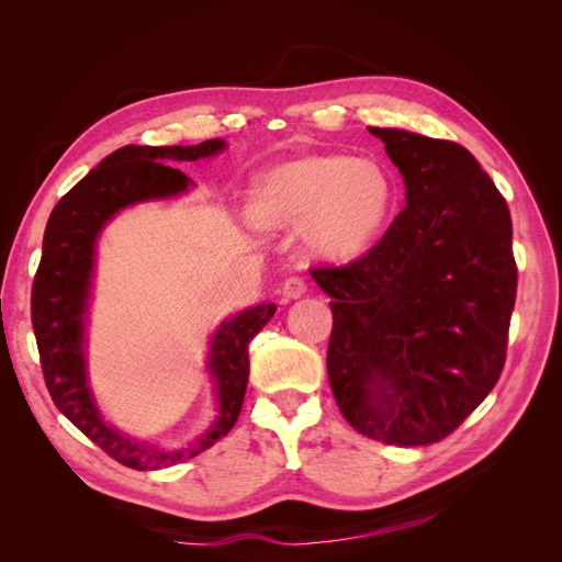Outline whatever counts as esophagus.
<instances>
[{"instance_id": "obj_1", "label": "esophagus", "mask_w": 562, "mask_h": 562, "mask_svg": "<svg viewBox=\"0 0 562 562\" xmlns=\"http://www.w3.org/2000/svg\"><path fill=\"white\" fill-rule=\"evenodd\" d=\"M281 293L288 300H297V297L307 293V281H304L302 277H288L281 285Z\"/></svg>"}]
</instances>
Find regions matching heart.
<instances>
[{
  "mask_svg": "<svg viewBox=\"0 0 562 562\" xmlns=\"http://www.w3.org/2000/svg\"><path fill=\"white\" fill-rule=\"evenodd\" d=\"M394 206L396 180L382 161L307 155L262 176L250 211L260 227H304L321 258L351 260L378 241Z\"/></svg>",
  "mask_w": 562,
  "mask_h": 562,
  "instance_id": "1",
  "label": "heart"
}]
</instances>
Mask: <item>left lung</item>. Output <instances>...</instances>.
I'll list each match as a JSON object with an SVG mask.
<instances>
[{"instance_id":"8db88e82","label":"left lung","mask_w":562,"mask_h":562,"mask_svg":"<svg viewBox=\"0 0 562 562\" xmlns=\"http://www.w3.org/2000/svg\"><path fill=\"white\" fill-rule=\"evenodd\" d=\"M405 182V209L359 260L312 267L333 297L328 378L351 427L431 446L495 389L518 267L512 213L469 149L370 128Z\"/></svg>"}]
</instances>
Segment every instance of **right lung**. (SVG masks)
Returning a JSON list of instances; mask_svg holds the SVG:
<instances>
[{
	"mask_svg": "<svg viewBox=\"0 0 562 562\" xmlns=\"http://www.w3.org/2000/svg\"><path fill=\"white\" fill-rule=\"evenodd\" d=\"M225 147L206 140L192 147L126 145L112 151L81 178L50 211L42 260L32 283V328H35L44 382L58 411L119 464L138 471L173 467L209 450L227 436L239 419L248 384V342L274 316V304L232 316L213 337L209 370L217 382L220 415L213 429L192 448L178 452L155 450L110 429L100 419L83 370V312L93 269V246L108 220L135 201L164 199L187 190L192 180L168 161H194Z\"/></svg>",
	"mask_w": 562,
	"mask_h": 562,
	"instance_id": "right-lung-1",
	"label": "right lung"
}]
</instances>
